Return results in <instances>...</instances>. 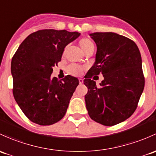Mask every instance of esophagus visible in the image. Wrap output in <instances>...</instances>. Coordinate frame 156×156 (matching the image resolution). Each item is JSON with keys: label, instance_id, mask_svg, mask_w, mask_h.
Listing matches in <instances>:
<instances>
[{"label": "esophagus", "instance_id": "34e87169", "mask_svg": "<svg viewBox=\"0 0 156 156\" xmlns=\"http://www.w3.org/2000/svg\"><path fill=\"white\" fill-rule=\"evenodd\" d=\"M78 81H79V83H83V80L82 79V78H79V79H78Z\"/></svg>", "mask_w": 156, "mask_h": 156}]
</instances>
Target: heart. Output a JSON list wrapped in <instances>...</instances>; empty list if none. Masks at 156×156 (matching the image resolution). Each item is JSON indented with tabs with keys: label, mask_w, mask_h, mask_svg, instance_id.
<instances>
[{
	"label": "heart",
	"mask_w": 156,
	"mask_h": 156,
	"mask_svg": "<svg viewBox=\"0 0 156 156\" xmlns=\"http://www.w3.org/2000/svg\"><path fill=\"white\" fill-rule=\"evenodd\" d=\"M78 45L81 51L84 54L90 51V50H94V45L90 39L87 38H82L78 41ZM85 69V66L77 64H71L67 67V72L69 74L75 76H79L81 75L82 72Z\"/></svg>",
	"instance_id": "b5f03b06"
}]
</instances>
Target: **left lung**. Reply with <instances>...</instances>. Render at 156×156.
Segmentation results:
<instances>
[{
    "label": "left lung",
    "mask_w": 156,
    "mask_h": 156,
    "mask_svg": "<svg viewBox=\"0 0 156 156\" xmlns=\"http://www.w3.org/2000/svg\"><path fill=\"white\" fill-rule=\"evenodd\" d=\"M90 36L97 51L96 62L83 80L88 88L86 108L95 122L117 125L133 114L143 93L145 80L140 51L134 41L115 33L96 32ZM99 73L104 80L97 88L91 78Z\"/></svg>",
    "instance_id": "8db88e82"
}]
</instances>
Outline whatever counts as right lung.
I'll use <instances>...</instances> for the list:
<instances>
[{
	"label": "right lung",
	"mask_w": 156,
	"mask_h": 156,
	"mask_svg": "<svg viewBox=\"0 0 156 156\" xmlns=\"http://www.w3.org/2000/svg\"><path fill=\"white\" fill-rule=\"evenodd\" d=\"M79 36V33L66 30L36 31L13 55V96L24 115L34 123L52 125L64 117L79 81L70 75L61 80L53 78L52 67L61 60L65 47Z\"/></svg>",
	"instance_id": "add662e5"
}]
</instances>
